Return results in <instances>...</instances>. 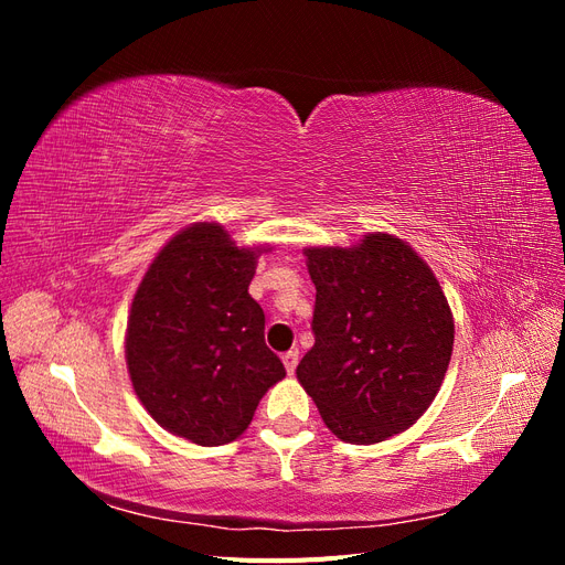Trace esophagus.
<instances>
[{"label": "esophagus", "instance_id": "34e87169", "mask_svg": "<svg viewBox=\"0 0 565 565\" xmlns=\"http://www.w3.org/2000/svg\"><path fill=\"white\" fill-rule=\"evenodd\" d=\"M282 363H285L287 374H295L297 363H299V351H287V353L282 355Z\"/></svg>", "mask_w": 565, "mask_h": 565}]
</instances>
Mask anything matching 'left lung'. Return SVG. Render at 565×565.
<instances>
[{
    "label": "left lung",
    "mask_w": 565,
    "mask_h": 565,
    "mask_svg": "<svg viewBox=\"0 0 565 565\" xmlns=\"http://www.w3.org/2000/svg\"><path fill=\"white\" fill-rule=\"evenodd\" d=\"M303 254L316 344L297 380L341 440L372 446L405 431L436 398L452 355L455 322L436 276L388 233Z\"/></svg>",
    "instance_id": "left-lung-1"
}]
</instances>
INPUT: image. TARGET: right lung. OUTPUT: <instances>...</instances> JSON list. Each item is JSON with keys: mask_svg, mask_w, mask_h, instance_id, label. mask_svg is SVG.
I'll list each match as a JSON object with an SVG mask.
<instances>
[{"mask_svg": "<svg viewBox=\"0 0 565 565\" xmlns=\"http://www.w3.org/2000/svg\"><path fill=\"white\" fill-rule=\"evenodd\" d=\"M256 254L216 224H195L160 249L131 301L125 351L136 396L198 446L235 440L285 377L247 292Z\"/></svg>", "mask_w": 565, "mask_h": 565, "instance_id": "obj_1", "label": "right lung"}]
</instances>
